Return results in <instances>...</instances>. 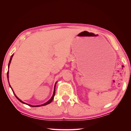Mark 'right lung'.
<instances>
[{
    "label": "right lung",
    "mask_w": 131,
    "mask_h": 131,
    "mask_svg": "<svg viewBox=\"0 0 131 131\" xmlns=\"http://www.w3.org/2000/svg\"><path fill=\"white\" fill-rule=\"evenodd\" d=\"M13 55H14V54L12 55V56H11V58H10V61H9V63H8V68H9V66H10V63H11V60H12V58H13ZM8 72H7V79H8ZM8 83H9V82H8ZM56 83L57 82H56V83H55V84H54V91H53V95H52V97H51V98H50V99L48 101H47V102H45V103H44V104H42V105H30V104H26V103H25V102H23V101H22L21 100H20L19 98H18L17 97V95H16L15 94V93H14V91H13V89L11 88V86H10V83H9V85H10V88H11V89H12V90H13V92L14 93V95H15V97L17 98V99L20 102H22V103H23V104H26V105H29V106H31V107H40V106H45V105H48V104H50V102H51L52 101H53V98H54V94H55V87H56Z\"/></svg>",
    "instance_id": "obj_1"
}]
</instances>
